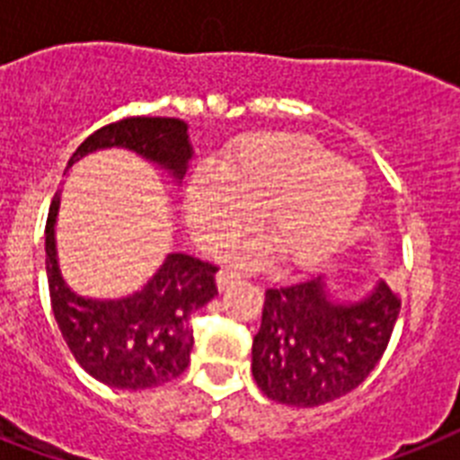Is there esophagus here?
I'll list each match as a JSON object with an SVG mask.
<instances>
[{"label": "esophagus", "mask_w": 460, "mask_h": 460, "mask_svg": "<svg viewBox=\"0 0 460 460\" xmlns=\"http://www.w3.org/2000/svg\"><path fill=\"white\" fill-rule=\"evenodd\" d=\"M238 280H241V276L234 271H229V269H224V271L217 273V288L219 289H229L231 285L238 283Z\"/></svg>", "instance_id": "34e87169"}]
</instances>
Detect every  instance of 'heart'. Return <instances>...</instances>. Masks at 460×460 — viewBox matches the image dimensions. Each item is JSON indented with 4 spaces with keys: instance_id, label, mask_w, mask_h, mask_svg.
<instances>
[{
    "instance_id": "obj_1",
    "label": "heart",
    "mask_w": 460,
    "mask_h": 460,
    "mask_svg": "<svg viewBox=\"0 0 460 460\" xmlns=\"http://www.w3.org/2000/svg\"><path fill=\"white\" fill-rule=\"evenodd\" d=\"M367 194L362 175L325 145L306 135H257L224 158L199 168L184 187V219L196 241L222 248L257 217L285 269H308L341 245ZM264 245H250L243 260L260 264Z\"/></svg>"
}]
</instances>
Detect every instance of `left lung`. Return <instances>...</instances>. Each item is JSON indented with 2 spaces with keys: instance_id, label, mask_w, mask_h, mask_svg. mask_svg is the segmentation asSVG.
<instances>
[{
  "instance_id": "1",
  "label": "left lung",
  "mask_w": 460,
  "mask_h": 460,
  "mask_svg": "<svg viewBox=\"0 0 460 460\" xmlns=\"http://www.w3.org/2000/svg\"><path fill=\"white\" fill-rule=\"evenodd\" d=\"M400 296L376 283L341 302L325 276L266 289L261 327L252 341V376L266 397L318 407L367 379L391 341Z\"/></svg>"
}]
</instances>
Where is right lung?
Segmentation results:
<instances>
[{
	"mask_svg": "<svg viewBox=\"0 0 460 460\" xmlns=\"http://www.w3.org/2000/svg\"><path fill=\"white\" fill-rule=\"evenodd\" d=\"M98 149H128L182 182L194 146L180 119L130 117L95 130L76 146L65 172ZM60 194L46 219V276L56 323L81 367L100 384L145 391L177 379L194 349L191 315L217 295V266L168 252L137 292L117 299L84 296L65 283L56 248Z\"/></svg>",
	"mask_w": 460,
	"mask_h": 460,
	"instance_id": "add662e5",
	"label": "right lung"
}]
</instances>
